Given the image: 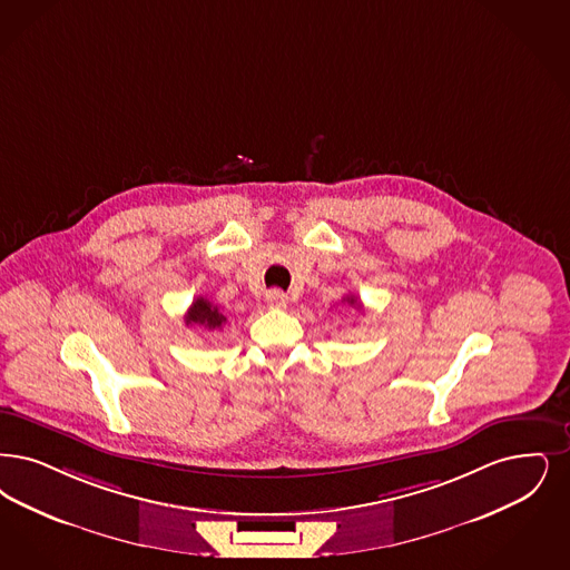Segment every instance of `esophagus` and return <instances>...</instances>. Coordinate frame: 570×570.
Listing matches in <instances>:
<instances>
[{"label": "esophagus", "mask_w": 570, "mask_h": 570, "mask_svg": "<svg viewBox=\"0 0 570 570\" xmlns=\"http://www.w3.org/2000/svg\"><path fill=\"white\" fill-rule=\"evenodd\" d=\"M267 303H269L272 307L284 309V307L288 305V296L284 295L282 291H269V293H267Z\"/></svg>", "instance_id": "esophagus-1"}]
</instances>
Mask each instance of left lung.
I'll list each match as a JSON object with an SVG mask.
<instances>
[{
  "mask_svg": "<svg viewBox=\"0 0 570 570\" xmlns=\"http://www.w3.org/2000/svg\"><path fill=\"white\" fill-rule=\"evenodd\" d=\"M343 301H345V303H350V305H354V307H356V305H358V307H361V303H358V301H356V296H345V298H343Z\"/></svg>",
  "mask_w": 570,
  "mask_h": 570,
  "instance_id": "left-lung-1",
  "label": "left lung"
}]
</instances>
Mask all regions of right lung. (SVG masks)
<instances>
[{
	"mask_svg": "<svg viewBox=\"0 0 570 570\" xmlns=\"http://www.w3.org/2000/svg\"><path fill=\"white\" fill-rule=\"evenodd\" d=\"M184 320H186V326H204L207 331H220L227 322V316L220 314V309L212 305L207 298L199 296L193 301Z\"/></svg>",
	"mask_w": 570,
	"mask_h": 570,
	"instance_id": "right-lung-1",
	"label": "right lung"
}]
</instances>
